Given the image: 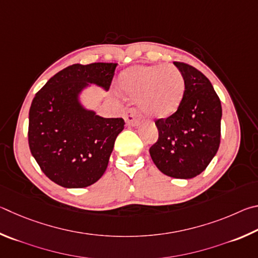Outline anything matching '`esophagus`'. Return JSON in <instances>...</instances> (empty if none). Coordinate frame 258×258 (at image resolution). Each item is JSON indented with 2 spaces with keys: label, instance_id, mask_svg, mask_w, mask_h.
Segmentation results:
<instances>
[{
  "label": "esophagus",
  "instance_id": "esophagus-1",
  "mask_svg": "<svg viewBox=\"0 0 258 258\" xmlns=\"http://www.w3.org/2000/svg\"><path fill=\"white\" fill-rule=\"evenodd\" d=\"M125 121L129 125H137L141 122V114L135 107L129 108L125 113Z\"/></svg>",
  "mask_w": 258,
  "mask_h": 258
}]
</instances>
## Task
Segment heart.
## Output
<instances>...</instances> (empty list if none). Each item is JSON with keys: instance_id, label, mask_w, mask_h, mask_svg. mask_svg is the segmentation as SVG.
I'll use <instances>...</instances> for the list:
<instances>
[{"instance_id": "b5f03b06", "label": "heart", "mask_w": 258, "mask_h": 258, "mask_svg": "<svg viewBox=\"0 0 258 258\" xmlns=\"http://www.w3.org/2000/svg\"><path fill=\"white\" fill-rule=\"evenodd\" d=\"M120 87L132 96H139V106L147 114L165 117L181 104L184 78L172 64L135 66L122 72Z\"/></svg>"}]
</instances>
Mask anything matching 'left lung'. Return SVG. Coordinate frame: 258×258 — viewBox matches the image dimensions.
<instances>
[{"label": "left lung", "mask_w": 258, "mask_h": 258, "mask_svg": "<svg viewBox=\"0 0 258 258\" xmlns=\"http://www.w3.org/2000/svg\"><path fill=\"white\" fill-rule=\"evenodd\" d=\"M173 63L183 75V98L173 114L155 120L159 138L150 154L162 173L190 179L207 168L219 150L222 107L200 70L184 62Z\"/></svg>", "instance_id": "obj_1"}]
</instances>
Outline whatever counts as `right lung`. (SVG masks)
<instances>
[{
  "mask_svg": "<svg viewBox=\"0 0 258 258\" xmlns=\"http://www.w3.org/2000/svg\"><path fill=\"white\" fill-rule=\"evenodd\" d=\"M117 63H77L54 75L29 110L28 144L46 177L64 188H85L105 172L122 117H102L78 102L87 83L108 89Z\"/></svg>",
  "mask_w": 258,
  "mask_h": 258,
  "instance_id": "1",
  "label": "right lung"
}]
</instances>
